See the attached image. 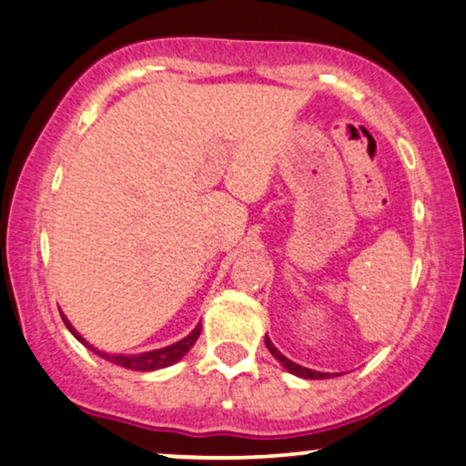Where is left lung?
Wrapping results in <instances>:
<instances>
[{"instance_id":"1","label":"left lung","mask_w":466,"mask_h":466,"mask_svg":"<svg viewBox=\"0 0 466 466\" xmlns=\"http://www.w3.org/2000/svg\"><path fill=\"white\" fill-rule=\"evenodd\" d=\"M264 341H267V349L270 350V355H273V357L277 359V361H279L281 365H284V368H286L288 372H290V374H294V376H301V379H311V380H316V379H331V374H327V372H316V370L303 368V365H299V363L290 361V359L284 357V355H281L279 350L275 349L273 341L268 339V335H267V338H264ZM335 376H338V374H335Z\"/></svg>"}]
</instances>
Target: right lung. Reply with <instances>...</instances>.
<instances>
[{
	"instance_id": "1",
	"label": "right lung",
	"mask_w": 466,
	"mask_h": 466,
	"mask_svg": "<svg viewBox=\"0 0 466 466\" xmlns=\"http://www.w3.org/2000/svg\"><path fill=\"white\" fill-rule=\"evenodd\" d=\"M62 320H64V325L68 327V331L73 333L75 338L81 341V344L87 346V349H90L92 352H96L98 357H103L105 361L116 363V365H120V368H127V370H137V372H152V370L167 368V365H174L176 361H180V359L185 357L187 352H189L191 346L196 344V339L199 338V331H202V322H199V325L193 329V331L187 335V338H182L180 341H176V344H172V346H165V349L141 352V355H109V352L96 350L92 344H87V341L75 331V327L70 325L64 314H62Z\"/></svg>"
}]
</instances>
